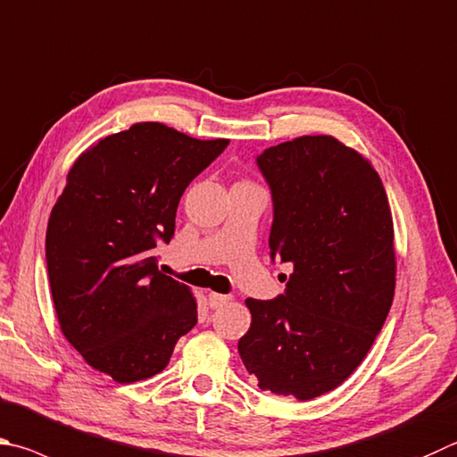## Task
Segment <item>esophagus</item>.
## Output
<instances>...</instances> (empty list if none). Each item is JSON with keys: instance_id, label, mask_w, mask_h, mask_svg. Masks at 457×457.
<instances>
[{"instance_id": "1", "label": "esophagus", "mask_w": 457, "mask_h": 457, "mask_svg": "<svg viewBox=\"0 0 457 457\" xmlns=\"http://www.w3.org/2000/svg\"><path fill=\"white\" fill-rule=\"evenodd\" d=\"M207 300H210V305L215 310V308H221V305H226V303L231 300V295L212 292L210 295H207Z\"/></svg>"}]
</instances>
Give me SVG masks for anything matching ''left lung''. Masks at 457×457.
Here are the masks:
<instances>
[{"label": "left lung", "instance_id": "8db88e82", "mask_svg": "<svg viewBox=\"0 0 457 457\" xmlns=\"http://www.w3.org/2000/svg\"><path fill=\"white\" fill-rule=\"evenodd\" d=\"M271 260L292 263L286 294L245 305L237 350L257 386L300 402L336 389L366 358L394 302V221L378 171L331 136L268 147Z\"/></svg>", "mask_w": 457, "mask_h": 457}]
</instances>
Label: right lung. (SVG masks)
Instances as JSON below:
<instances>
[{"label":"right lung","instance_id":"right-lung-1","mask_svg":"<svg viewBox=\"0 0 457 457\" xmlns=\"http://www.w3.org/2000/svg\"><path fill=\"white\" fill-rule=\"evenodd\" d=\"M229 139H195L157 121L81 154L49 215L47 276L62 334L120 384L160 373L197 323L195 297L157 270L179 197Z\"/></svg>","mask_w":457,"mask_h":457}]
</instances>
